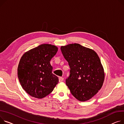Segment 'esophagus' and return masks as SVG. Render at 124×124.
<instances>
[{
  "label": "esophagus",
  "mask_w": 124,
  "mask_h": 124,
  "mask_svg": "<svg viewBox=\"0 0 124 124\" xmlns=\"http://www.w3.org/2000/svg\"><path fill=\"white\" fill-rule=\"evenodd\" d=\"M63 80H64V78L63 77H60L59 78V82H61L63 81Z\"/></svg>",
  "instance_id": "1"
}]
</instances>
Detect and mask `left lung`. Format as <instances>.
<instances>
[{"mask_svg":"<svg viewBox=\"0 0 124 124\" xmlns=\"http://www.w3.org/2000/svg\"><path fill=\"white\" fill-rule=\"evenodd\" d=\"M70 68L66 84L79 101H86L102 88L105 79L104 68L96 52L77 43L61 47Z\"/></svg>","mask_w":124,"mask_h":124,"instance_id":"left-lung-1","label":"left lung"}]
</instances>
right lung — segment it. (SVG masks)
Here are the masks:
<instances>
[{
    "label": "right lung",
    "instance_id": "add662e5",
    "mask_svg": "<svg viewBox=\"0 0 124 124\" xmlns=\"http://www.w3.org/2000/svg\"><path fill=\"white\" fill-rule=\"evenodd\" d=\"M58 47L41 44L25 53L20 60L18 77L22 88L31 96L42 99L50 94L59 82L52 72L50 61Z\"/></svg>",
    "mask_w": 124,
    "mask_h": 124
}]
</instances>
